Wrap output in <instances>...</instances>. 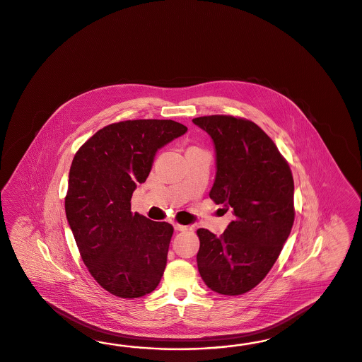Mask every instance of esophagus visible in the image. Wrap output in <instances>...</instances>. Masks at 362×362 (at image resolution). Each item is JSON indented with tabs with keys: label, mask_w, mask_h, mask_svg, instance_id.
<instances>
[{
	"label": "esophagus",
	"mask_w": 362,
	"mask_h": 362,
	"mask_svg": "<svg viewBox=\"0 0 362 362\" xmlns=\"http://www.w3.org/2000/svg\"><path fill=\"white\" fill-rule=\"evenodd\" d=\"M174 228L176 231H187L188 226L180 225V223H177V222H175Z\"/></svg>",
	"instance_id": "34e87169"
}]
</instances>
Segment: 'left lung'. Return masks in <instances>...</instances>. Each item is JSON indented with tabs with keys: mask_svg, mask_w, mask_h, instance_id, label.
<instances>
[{
	"mask_svg": "<svg viewBox=\"0 0 362 362\" xmlns=\"http://www.w3.org/2000/svg\"><path fill=\"white\" fill-rule=\"evenodd\" d=\"M214 140L216 176L210 198L234 210L221 237L199 228L198 270L212 291L240 296L259 285L294 223V180L286 159L261 127L230 115L192 120Z\"/></svg>",
	"mask_w": 362,
	"mask_h": 362,
	"instance_id": "8db88e82",
	"label": "left lung"
}]
</instances>
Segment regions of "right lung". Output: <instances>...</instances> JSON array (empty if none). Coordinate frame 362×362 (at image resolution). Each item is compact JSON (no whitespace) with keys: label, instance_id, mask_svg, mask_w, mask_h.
Instances as JSON below:
<instances>
[{"label":"right lung","instance_id":"obj_1","mask_svg":"<svg viewBox=\"0 0 362 362\" xmlns=\"http://www.w3.org/2000/svg\"><path fill=\"white\" fill-rule=\"evenodd\" d=\"M186 131L174 120H125L101 128L76 152L66 219L88 272L116 297H143L162 279L174 227L132 214L131 198L156 151Z\"/></svg>","mask_w":362,"mask_h":362}]
</instances>
